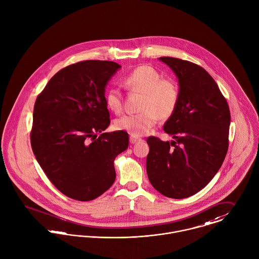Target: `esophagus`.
Instances as JSON below:
<instances>
[{
	"instance_id": "34e87169",
	"label": "esophagus",
	"mask_w": 259,
	"mask_h": 259,
	"mask_svg": "<svg viewBox=\"0 0 259 259\" xmlns=\"http://www.w3.org/2000/svg\"><path fill=\"white\" fill-rule=\"evenodd\" d=\"M141 140H142L141 138H138V137H136V136H133V135L130 136V143L131 144L137 143V142H139V141H141Z\"/></svg>"
}]
</instances>
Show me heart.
<instances>
[{
  "label": "heart",
  "mask_w": 259,
  "mask_h": 259,
  "mask_svg": "<svg viewBox=\"0 0 259 259\" xmlns=\"http://www.w3.org/2000/svg\"><path fill=\"white\" fill-rule=\"evenodd\" d=\"M123 84L130 91L143 94L140 113L121 116L115 121L118 130L133 136H143L157 123L158 118L167 120L174 114L180 99L178 84L162 74L153 66L140 65L123 78ZM107 108L116 114L123 109V98L116 87L108 89L104 96Z\"/></svg>",
  "instance_id": "heart-1"
}]
</instances>
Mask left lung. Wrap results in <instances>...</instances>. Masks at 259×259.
Listing matches in <instances>:
<instances>
[{"label":"left lung","mask_w":259,"mask_h":259,"mask_svg":"<svg viewBox=\"0 0 259 259\" xmlns=\"http://www.w3.org/2000/svg\"><path fill=\"white\" fill-rule=\"evenodd\" d=\"M160 60L172 68L180 84L178 106L164 125V131L175 140L148 137L146 170L159 193L185 199L203 189L225 161L230 108L217 82L201 66L180 58Z\"/></svg>","instance_id":"obj_1"}]
</instances>
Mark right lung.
<instances>
[{"label": "right lung", "mask_w": 259, "mask_h": 259, "mask_svg": "<svg viewBox=\"0 0 259 259\" xmlns=\"http://www.w3.org/2000/svg\"><path fill=\"white\" fill-rule=\"evenodd\" d=\"M120 67L107 60L70 64L36 97L31 149L49 180L70 199L92 201L106 192L115 181L116 156L128 148L127 132L102 133L110 124L105 87Z\"/></svg>", "instance_id": "add662e5"}]
</instances>
